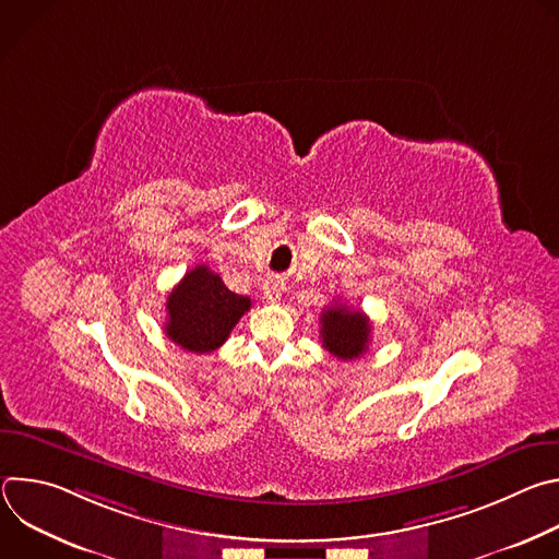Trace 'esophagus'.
<instances>
[{
  "instance_id": "34e87169",
  "label": "esophagus",
  "mask_w": 559,
  "mask_h": 559,
  "mask_svg": "<svg viewBox=\"0 0 559 559\" xmlns=\"http://www.w3.org/2000/svg\"><path fill=\"white\" fill-rule=\"evenodd\" d=\"M283 289H285V283H283L281 278L270 276V278L263 283V296H265L267 302H276V300L281 298V294H283Z\"/></svg>"
}]
</instances>
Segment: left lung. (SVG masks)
<instances>
[{
    "mask_svg": "<svg viewBox=\"0 0 559 559\" xmlns=\"http://www.w3.org/2000/svg\"><path fill=\"white\" fill-rule=\"evenodd\" d=\"M371 325L360 309H349L343 302H334L321 313L323 347L341 358L352 360L367 352Z\"/></svg>",
    "mask_w": 559,
    "mask_h": 559,
    "instance_id": "obj_1",
    "label": "left lung"
}]
</instances>
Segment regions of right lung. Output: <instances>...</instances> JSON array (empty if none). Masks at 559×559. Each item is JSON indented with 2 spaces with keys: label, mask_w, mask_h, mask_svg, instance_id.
<instances>
[{
  "label": "right lung",
  "mask_w": 559,
  "mask_h": 559,
  "mask_svg": "<svg viewBox=\"0 0 559 559\" xmlns=\"http://www.w3.org/2000/svg\"><path fill=\"white\" fill-rule=\"evenodd\" d=\"M250 307V296L229 292L218 274L197 265L168 296L166 336L186 352L210 354L227 341Z\"/></svg>",
  "instance_id": "right-lung-1"
}]
</instances>
